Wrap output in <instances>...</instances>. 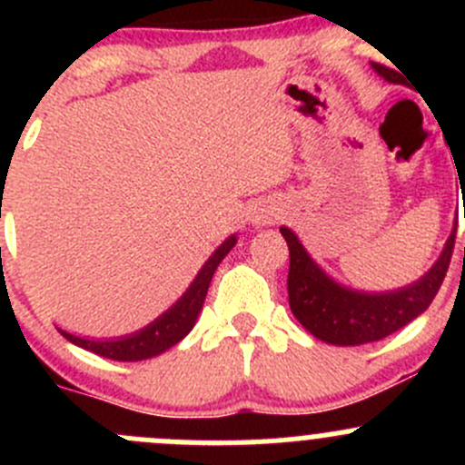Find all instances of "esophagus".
<instances>
[{
  "label": "esophagus",
  "instance_id": "esophagus-1",
  "mask_svg": "<svg viewBox=\"0 0 465 465\" xmlns=\"http://www.w3.org/2000/svg\"><path fill=\"white\" fill-rule=\"evenodd\" d=\"M256 220H259V223L265 224V223H267V215H265V218H256Z\"/></svg>",
  "mask_w": 465,
  "mask_h": 465
}]
</instances>
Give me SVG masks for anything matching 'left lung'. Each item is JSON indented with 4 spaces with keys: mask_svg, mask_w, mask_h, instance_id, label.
I'll return each mask as SVG.
<instances>
[{
    "mask_svg": "<svg viewBox=\"0 0 465 465\" xmlns=\"http://www.w3.org/2000/svg\"><path fill=\"white\" fill-rule=\"evenodd\" d=\"M376 69L387 81H391V69L380 67V64H376ZM281 233L290 250L288 297L292 315L317 340L337 346L378 341L428 311L448 274L454 238H457V229H454L445 242L440 259L419 283L389 294H362L332 283L312 262L290 229L283 227Z\"/></svg>",
    "mask_w": 465,
    "mask_h": 465,
    "instance_id": "1",
    "label": "left lung"
}]
</instances>
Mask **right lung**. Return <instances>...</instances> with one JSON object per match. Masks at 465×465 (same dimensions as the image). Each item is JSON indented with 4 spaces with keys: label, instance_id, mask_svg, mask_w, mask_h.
I'll return each instance as SVG.
<instances>
[{
    "label": "right lung",
    "instance_id": "1",
    "mask_svg": "<svg viewBox=\"0 0 465 465\" xmlns=\"http://www.w3.org/2000/svg\"><path fill=\"white\" fill-rule=\"evenodd\" d=\"M233 245H236V236L227 238V241L215 250V254L206 261V265L200 270L198 279L191 283V288L186 290L184 297H182L171 311L163 312L159 320H154L150 326L134 332V335L121 337V340L94 341L83 340V337L76 335H69V332L60 331V328L58 331L63 332L72 344L92 351V353L96 355H103V358L119 360V362H137V360H148L153 358V355L163 353L166 349L175 346L182 337L189 335L195 320H198L200 311H203L206 290H209L211 279H213L215 267L220 265V261L229 254V250H232Z\"/></svg>",
    "mask_w": 465,
    "mask_h": 465
}]
</instances>
